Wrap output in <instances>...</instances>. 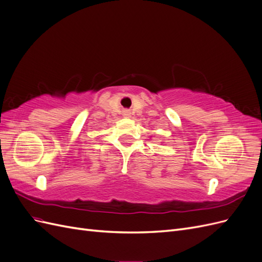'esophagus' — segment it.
Masks as SVG:
<instances>
[{"label": "esophagus", "instance_id": "34e87169", "mask_svg": "<svg viewBox=\"0 0 262 262\" xmlns=\"http://www.w3.org/2000/svg\"><path fill=\"white\" fill-rule=\"evenodd\" d=\"M122 115H123L125 118H130V117H131L130 110H123V112H122Z\"/></svg>", "mask_w": 262, "mask_h": 262}]
</instances>
